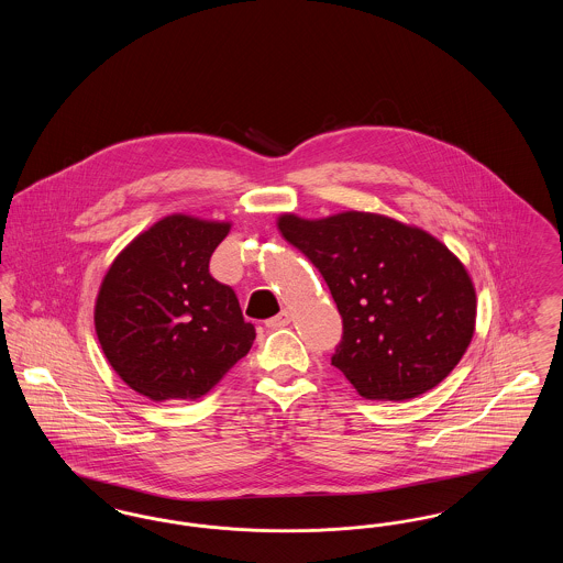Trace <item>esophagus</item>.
<instances>
[{
    "mask_svg": "<svg viewBox=\"0 0 563 563\" xmlns=\"http://www.w3.org/2000/svg\"><path fill=\"white\" fill-rule=\"evenodd\" d=\"M289 322H291V314H289L287 310H283L278 317L269 319V321L266 322V327H268V329H283V327H287Z\"/></svg>",
    "mask_w": 563,
    "mask_h": 563,
    "instance_id": "esophagus-1",
    "label": "esophagus"
}]
</instances>
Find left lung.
Segmentation results:
<instances>
[{
    "instance_id": "obj_1",
    "label": "left lung",
    "mask_w": 563,
    "mask_h": 563,
    "mask_svg": "<svg viewBox=\"0 0 563 563\" xmlns=\"http://www.w3.org/2000/svg\"><path fill=\"white\" fill-rule=\"evenodd\" d=\"M278 230L321 272L342 314L331 365L369 401L424 395L452 374L475 331L477 295L462 262L420 228L361 211Z\"/></svg>"
}]
</instances>
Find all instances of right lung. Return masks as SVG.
<instances>
[{"label":"right lung","instance_id":"add662e5","mask_svg":"<svg viewBox=\"0 0 563 563\" xmlns=\"http://www.w3.org/2000/svg\"><path fill=\"white\" fill-rule=\"evenodd\" d=\"M230 223L168 214L109 266L95 329L109 365L152 401L205 397L253 346L232 287L209 262Z\"/></svg>","mask_w":563,"mask_h":563}]
</instances>
